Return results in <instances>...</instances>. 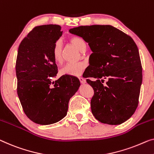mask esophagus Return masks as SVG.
<instances>
[{"mask_svg":"<svg viewBox=\"0 0 154 154\" xmlns=\"http://www.w3.org/2000/svg\"><path fill=\"white\" fill-rule=\"evenodd\" d=\"M79 81H80V82H81V84H86V79H84L83 77H79Z\"/></svg>","mask_w":154,"mask_h":154,"instance_id":"34e87169","label":"esophagus"}]
</instances>
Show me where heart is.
<instances>
[{"label":"heart","mask_w":154,"mask_h":154,"mask_svg":"<svg viewBox=\"0 0 154 154\" xmlns=\"http://www.w3.org/2000/svg\"><path fill=\"white\" fill-rule=\"evenodd\" d=\"M71 44L77 48L80 52H84L86 50V43L83 38L79 36H72L69 38ZM62 42L61 40H57L54 43L52 49V54L55 62L61 63L63 61L62 57ZM86 68V64L84 62L75 63H68L60 70L61 75H71V76H79L82 75Z\"/></svg>","instance_id":"b5f03b06"}]
</instances>
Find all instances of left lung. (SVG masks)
Returning <instances> with one entry per match:
<instances>
[{"instance_id":"obj_1","label":"left lung","mask_w":154,"mask_h":154,"mask_svg":"<svg viewBox=\"0 0 154 154\" xmlns=\"http://www.w3.org/2000/svg\"><path fill=\"white\" fill-rule=\"evenodd\" d=\"M82 37L93 52L85 77L93 87L92 113L100 122L117 125L125 122L138 105L143 70L139 51L133 38L112 26L93 25L70 29ZM108 77L107 84L101 83Z\"/></svg>"}]
</instances>
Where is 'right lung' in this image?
Returning a JSON list of instances; mask_svg holds the SVG:
<instances>
[{"label":"right lung","mask_w":154,"mask_h":154,"mask_svg":"<svg viewBox=\"0 0 154 154\" xmlns=\"http://www.w3.org/2000/svg\"><path fill=\"white\" fill-rule=\"evenodd\" d=\"M61 29L58 25L36 26L18 47L16 62L18 98L27 118L41 125L62 120L70 99L80 86L79 80L70 75L52 82L58 72L52 49L62 35Z\"/></svg>","instance_id":"1"}]
</instances>
